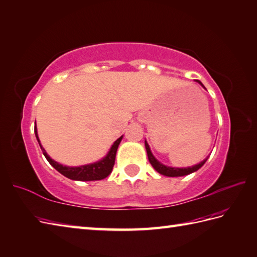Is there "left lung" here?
I'll return each instance as SVG.
<instances>
[{"instance_id": "1", "label": "left lung", "mask_w": 257, "mask_h": 257, "mask_svg": "<svg viewBox=\"0 0 257 257\" xmlns=\"http://www.w3.org/2000/svg\"><path fill=\"white\" fill-rule=\"evenodd\" d=\"M201 85L203 86L202 83H201L200 81H198ZM204 87V86H203ZM145 147H146V150H147V156H148V160L150 162V164L154 166V169L160 173V174L164 175V176H169V177H178V176H185V175H188V174H191V173L198 171L201 166H202L205 161L207 160V159H205V160H203L201 163L197 164V165H193L191 166V168H184V169H177V168H171V166H165L163 165L162 163L159 162L157 159L152 156L151 151H150V148H149V145L147 144V142H145Z\"/></svg>"}]
</instances>
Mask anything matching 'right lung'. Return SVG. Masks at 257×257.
<instances>
[{"instance_id":"right-lung-1","label":"right lung","mask_w":257,"mask_h":257,"mask_svg":"<svg viewBox=\"0 0 257 257\" xmlns=\"http://www.w3.org/2000/svg\"><path fill=\"white\" fill-rule=\"evenodd\" d=\"M34 133H36V137L40 144L37 126H34ZM122 137L123 136L117 138V140L113 143L112 147L110 148V150L108 152V155L103 158L102 160L96 162V163H92V164L78 166V168H69V166H64V165L57 163L46 154V151L44 150L42 146H41V144H40V147H41V149H42L43 155L45 156L46 160L50 162V164L53 166V168L56 169L64 176L70 178V179H73V180H82V182H87V180H100V179L106 178L110 174V173L112 172L116 150L122 141Z\"/></svg>"}]
</instances>
